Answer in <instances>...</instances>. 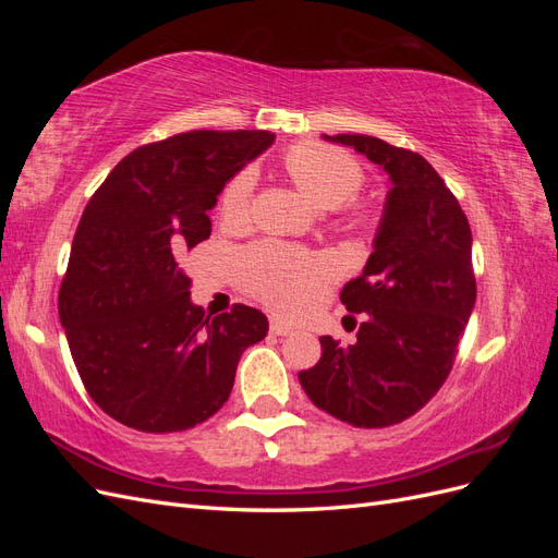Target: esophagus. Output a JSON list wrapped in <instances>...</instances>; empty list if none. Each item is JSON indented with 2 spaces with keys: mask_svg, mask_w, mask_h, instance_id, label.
Returning a JSON list of instances; mask_svg holds the SVG:
<instances>
[{
  "mask_svg": "<svg viewBox=\"0 0 558 558\" xmlns=\"http://www.w3.org/2000/svg\"><path fill=\"white\" fill-rule=\"evenodd\" d=\"M269 332H272V335H281V337H286V335H293V328H291L289 324H283V320L275 318L272 324H269Z\"/></svg>",
  "mask_w": 558,
  "mask_h": 558,
  "instance_id": "34e87169",
  "label": "esophagus"
}]
</instances>
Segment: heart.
<instances>
[{"instance_id":"1","label":"heart","mask_w":558,"mask_h":558,"mask_svg":"<svg viewBox=\"0 0 558 558\" xmlns=\"http://www.w3.org/2000/svg\"><path fill=\"white\" fill-rule=\"evenodd\" d=\"M281 170L295 189L318 211H342L347 228L367 232L375 228V211L365 202L353 199L365 181L361 162L347 150L316 142H300L286 150ZM251 170L240 172L223 191L221 211L228 221H244L253 205ZM246 289L281 312H293L305 302L318 279V263L305 253L277 244H260L246 251L242 260Z\"/></svg>"}]
</instances>
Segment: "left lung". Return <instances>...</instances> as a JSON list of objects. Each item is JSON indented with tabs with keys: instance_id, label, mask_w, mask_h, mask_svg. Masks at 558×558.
Masks as SVG:
<instances>
[{
	"instance_id": "obj_1",
	"label": "left lung",
	"mask_w": 558,
	"mask_h": 558,
	"mask_svg": "<svg viewBox=\"0 0 558 558\" xmlns=\"http://www.w3.org/2000/svg\"><path fill=\"white\" fill-rule=\"evenodd\" d=\"M324 140L356 148L391 179L375 251L340 300L363 314L356 344L320 337V361L298 375L318 410L356 428L416 414L451 373L475 307L472 232L459 199L414 150L367 134Z\"/></svg>"
}]
</instances>
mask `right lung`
<instances>
[{
	"label": "right lung",
	"instance_id": "right-lung-1",
	"mask_svg": "<svg viewBox=\"0 0 558 558\" xmlns=\"http://www.w3.org/2000/svg\"><path fill=\"white\" fill-rule=\"evenodd\" d=\"M275 142L265 130H193L134 148L99 185L74 234L58 310L97 408L142 433L189 430L223 408L263 312L214 318L179 260L211 234L207 211Z\"/></svg>",
	"mask_w": 558,
	"mask_h": 558
}]
</instances>
